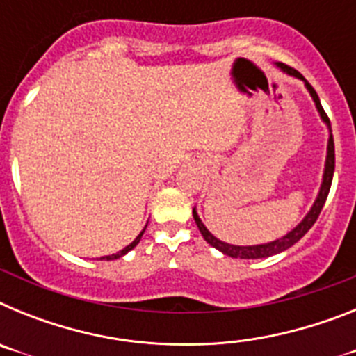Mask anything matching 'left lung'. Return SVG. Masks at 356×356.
<instances>
[{"label":"left lung","mask_w":356,"mask_h":356,"mask_svg":"<svg viewBox=\"0 0 356 356\" xmlns=\"http://www.w3.org/2000/svg\"><path fill=\"white\" fill-rule=\"evenodd\" d=\"M278 67L282 69V71L287 72V74H291V76L300 78V80L305 81L308 92H310V96H312V99H314V103H316L317 110H319L321 119H323V121L328 124L330 139H328V155H326V163H325V176H323V184H321V191H319V194H317L316 203H314V207L310 209V212L305 216L303 221L296 226L292 232H289L287 235H284L282 238H276V241H273V242H267V244H259V246H234V244H228V242L219 241V238L213 237L209 229H207V226L201 222V219L197 217V213H196V209H194L193 210L194 221H196V225H197V228H200L203 238L209 242L210 246H213L216 250L222 251V253L228 254V257H232V259H266V257H271V254L282 253V251H285V250H289L291 246H294L296 242L300 241V238L303 237L305 234H307L308 229L312 228L314 222L317 221V217H319L321 210H323V207H325L326 197H328L330 187H332L333 171H335V146H333V135H332V127H330L328 115H326V112L323 110V106H321L319 96H317V92L314 90V87L308 83L307 80H305L301 72H298L296 69L289 67V65H285V64H278Z\"/></svg>","instance_id":"left-lung-1"}]
</instances>
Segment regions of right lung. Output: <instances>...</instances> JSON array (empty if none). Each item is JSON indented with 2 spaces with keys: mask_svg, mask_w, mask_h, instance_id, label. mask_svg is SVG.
<instances>
[{
  "mask_svg": "<svg viewBox=\"0 0 356 356\" xmlns=\"http://www.w3.org/2000/svg\"><path fill=\"white\" fill-rule=\"evenodd\" d=\"M144 229H146V228H144ZM144 229H143V232H140V234H139V237L135 238V241L131 242V244H128V246L124 248V250H121V251H119V253H115V254H108V257H103V259H105V260H114V259H121L122 254H127L128 251H130V250H134V248L137 246V244H139L140 237H143V234H144Z\"/></svg>",
  "mask_w": 356,
  "mask_h": 356,
  "instance_id": "add662e5",
  "label": "right lung"
}]
</instances>
